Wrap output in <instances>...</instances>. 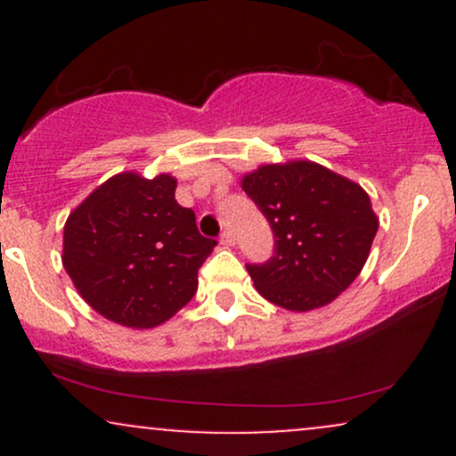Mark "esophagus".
Instances as JSON below:
<instances>
[{"mask_svg": "<svg viewBox=\"0 0 456 456\" xmlns=\"http://www.w3.org/2000/svg\"><path fill=\"white\" fill-rule=\"evenodd\" d=\"M221 244H223V246H233V244H235L233 233H232V232H223V233H221Z\"/></svg>", "mask_w": 456, "mask_h": 456, "instance_id": "34e87169", "label": "esophagus"}]
</instances>
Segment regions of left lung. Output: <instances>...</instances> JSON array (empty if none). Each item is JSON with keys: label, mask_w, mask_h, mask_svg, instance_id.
Returning a JSON list of instances; mask_svg holds the SVG:
<instances>
[{"label": "left lung", "mask_w": 456, "mask_h": 456, "mask_svg": "<svg viewBox=\"0 0 456 456\" xmlns=\"http://www.w3.org/2000/svg\"><path fill=\"white\" fill-rule=\"evenodd\" d=\"M242 188L274 233L272 257L246 264L265 300L302 313L352 285L379 227L362 188L308 160L259 167Z\"/></svg>", "instance_id": "8db88e82"}]
</instances>
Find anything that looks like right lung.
Listing matches in <instances>:
<instances>
[{
    "label": "right lung",
    "instance_id": "right-lung-1",
    "mask_svg": "<svg viewBox=\"0 0 456 456\" xmlns=\"http://www.w3.org/2000/svg\"><path fill=\"white\" fill-rule=\"evenodd\" d=\"M216 240L175 201V180L119 174L98 186L64 227V268L102 317L154 328L192 300Z\"/></svg>",
    "mask_w": 456,
    "mask_h": 456
}]
</instances>
